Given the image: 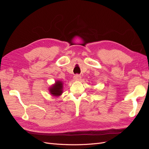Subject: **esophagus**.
<instances>
[{
	"label": "esophagus",
	"instance_id": "1",
	"mask_svg": "<svg viewBox=\"0 0 149 149\" xmlns=\"http://www.w3.org/2000/svg\"><path fill=\"white\" fill-rule=\"evenodd\" d=\"M74 79L75 81H80L81 79V76L79 74H76L74 76Z\"/></svg>",
	"mask_w": 149,
	"mask_h": 149
}]
</instances>
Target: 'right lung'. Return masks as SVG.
<instances>
[{
  "label": "right lung",
  "instance_id": "1",
  "mask_svg": "<svg viewBox=\"0 0 149 149\" xmlns=\"http://www.w3.org/2000/svg\"><path fill=\"white\" fill-rule=\"evenodd\" d=\"M48 90L52 96L59 97L63 92V83L60 80H56L55 84L49 87Z\"/></svg>",
  "mask_w": 149,
  "mask_h": 149
}]
</instances>
